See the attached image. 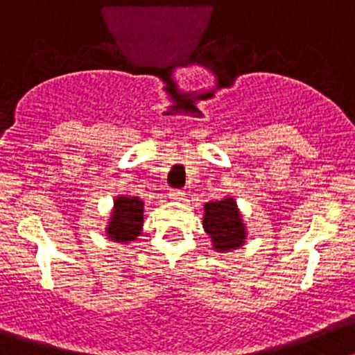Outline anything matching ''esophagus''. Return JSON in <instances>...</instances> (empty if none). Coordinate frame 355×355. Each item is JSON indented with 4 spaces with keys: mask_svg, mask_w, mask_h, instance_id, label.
Returning a JSON list of instances; mask_svg holds the SVG:
<instances>
[{
    "mask_svg": "<svg viewBox=\"0 0 355 355\" xmlns=\"http://www.w3.org/2000/svg\"><path fill=\"white\" fill-rule=\"evenodd\" d=\"M184 196H185L184 191H180V189L170 191V198H171V200H173V201H182V200H184Z\"/></svg>",
    "mask_w": 355,
    "mask_h": 355,
    "instance_id": "1",
    "label": "esophagus"
}]
</instances>
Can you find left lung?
Returning a JSON list of instances; mask_svg holds the SVG:
<instances>
[{
	"instance_id": "8db88e82",
	"label": "left lung",
	"mask_w": 355,
	"mask_h": 355,
	"mask_svg": "<svg viewBox=\"0 0 355 355\" xmlns=\"http://www.w3.org/2000/svg\"><path fill=\"white\" fill-rule=\"evenodd\" d=\"M203 228L210 235L217 253H230L245 244V225L237 201L226 196L203 205Z\"/></svg>"
}]
</instances>
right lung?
<instances>
[{"label":"right lung","instance_id":"add662e5","mask_svg":"<svg viewBox=\"0 0 355 355\" xmlns=\"http://www.w3.org/2000/svg\"><path fill=\"white\" fill-rule=\"evenodd\" d=\"M143 201L138 196L120 194L113 201V212L106 226V237L118 244H129L141 235Z\"/></svg>","mask_w":355,"mask_h":355}]
</instances>
